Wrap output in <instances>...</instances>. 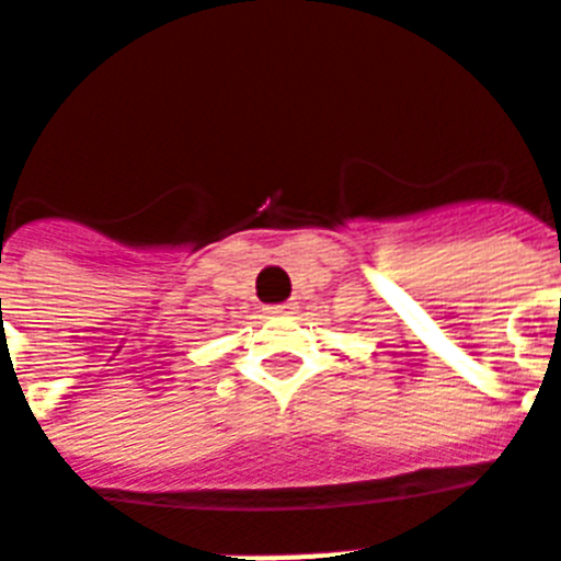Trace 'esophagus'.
<instances>
[{"mask_svg":"<svg viewBox=\"0 0 561 561\" xmlns=\"http://www.w3.org/2000/svg\"><path fill=\"white\" fill-rule=\"evenodd\" d=\"M294 309H297V302H276V306H267V314H273V318H282V314H294Z\"/></svg>","mask_w":561,"mask_h":561,"instance_id":"34e87169","label":"esophagus"}]
</instances>
